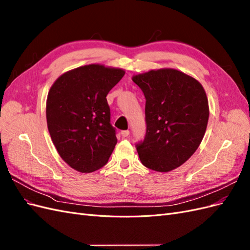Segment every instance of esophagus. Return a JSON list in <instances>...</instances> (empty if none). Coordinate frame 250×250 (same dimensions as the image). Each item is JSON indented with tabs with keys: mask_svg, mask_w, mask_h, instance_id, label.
<instances>
[{
	"mask_svg": "<svg viewBox=\"0 0 250 250\" xmlns=\"http://www.w3.org/2000/svg\"><path fill=\"white\" fill-rule=\"evenodd\" d=\"M121 134H122L123 138H127L128 135H129V130H123V131H121Z\"/></svg>",
	"mask_w": 250,
	"mask_h": 250,
	"instance_id": "obj_1",
	"label": "esophagus"
}]
</instances>
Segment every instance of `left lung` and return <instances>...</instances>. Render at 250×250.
Listing matches in <instances>:
<instances>
[{
    "instance_id": "left-lung-1",
    "label": "left lung",
    "mask_w": 250,
    "mask_h": 250,
    "mask_svg": "<svg viewBox=\"0 0 250 250\" xmlns=\"http://www.w3.org/2000/svg\"><path fill=\"white\" fill-rule=\"evenodd\" d=\"M132 81L146 98V137L137 145L142 164L167 173L185 164L204 137L208 101L201 83L175 69L150 70Z\"/></svg>"
}]
</instances>
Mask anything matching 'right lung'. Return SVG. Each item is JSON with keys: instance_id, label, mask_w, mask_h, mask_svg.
I'll list each match as a JSON object with an SVG mask.
<instances>
[{"instance_id": "1", "label": "right lung", "mask_w": 250, "mask_h": 250, "mask_svg": "<svg viewBox=\"0 0 250 250\" xmlns=\"http://www.w3.org/2000/svg\"><path fill=\"white\" fill-rule=\"evenodd\" d=\"M119 67L93 63L67 71L47 98V124L60 157L71 168L90 173L102 168L118 142L106 96L122 79Z\"/></svg>"}]
</instances>
